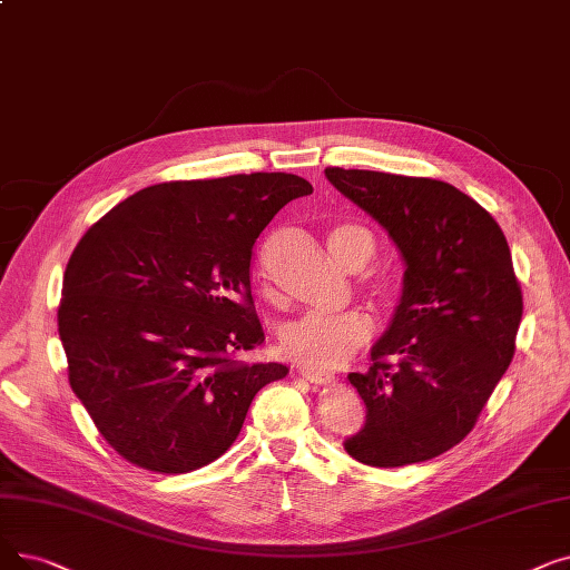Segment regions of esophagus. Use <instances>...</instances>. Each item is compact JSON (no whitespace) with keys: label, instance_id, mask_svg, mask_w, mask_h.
<instances>
[{"label":"esophagus","instance_id":"esophagus-1","mask_svg":"<svg viewBox=\"0 0 570 570\" xmlns=\"http://www.w3.org/2000/svg\"><path fill=\"white\" fill-rule=\"evenodd\" d=\"M298 373L312 382V384H333L335 382V375L333 373H324V370H316V367H309V365H301Z\"/></svg>","mask_w":570,"mask_h":570}]
</instances>
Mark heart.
I'll use <instances>...</instances> for the list:
<instances>
[{
	"mask_svg": "<svg viewBox=\"0 0 570 570\" xmlns=\"http://www.w3.org/2000/svg\"><path fill=\"white\" fill-rule=\"evenodd\" d=\"M328 249L346 269H358L375 256V237L356 224H340L328 233ZM370 291L384 303H395L401 282L380 272L370 277ZM373 335V321L358 309L340 314H305L286 326L282 344L295 361L316 370H331L350 361Z\"/></svg>",
	"mask_w": 570,
	"mask_h": 570,
	"instance_id": "1",
	"label": "heart"
}]
</instances>
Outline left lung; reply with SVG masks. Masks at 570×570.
Returning a JSON list of instances; mask_svg holds the SVG:
<instances>
[{"label":"left lung","instance_id":"8db88e82","mask_svg":"<svg viewBox=\"0 0 570 570\" xmlns=\"http://www.w3.org/2000/svg\"><path fill=\"white\" fill-rule=\"evenodd\" d=\"M326 177L380 220L405 261L373 365L350 375L367 414L344 450L375 468L429 461L473 431L514 356L524 303L508 239L452 184L342 167Z\"/></svg>","mask_w":570,"mask_h":570}]
</instances>
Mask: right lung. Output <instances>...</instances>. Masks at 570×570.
<instances>
[{
  "label": "right lung",
  "instance_id": "1",
  "mask_svg": "<svg viewBox=\"0 0 570 570\" xmlns=\"http://www.w3.org/2000/svg\"><path fill=\"white\" fill-rule=\"evenodd\" d=\"M312 184L286 171L148 186L73 249L58 307L71 391L132 465L190 473L230 450L282 363H244L265 333L258 235Z\"/></svg>",
  "mask_w": 570,
  "mask_h": 570
}]
</instances>
